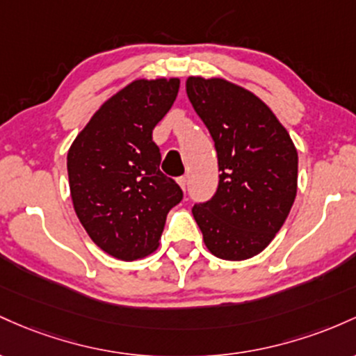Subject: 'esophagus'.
I'll list each match as a JSON object with an SVG mask.
<instances>
[{
  "label": "esophagus",
  "mask_w": 356,
  "mask_h": 356,
  "mask_svg": "<svg viewBox=\"0 0 356 356\" xmlns=\"http://www.w3.org/2000/svg\"><path fill=\"white\" fill-rule=\"evenodd\" d=\"M178 185L181 186L183 191H185L186 190V177H179L178 178Z\"/></svg>",
  "instance_id": "1"
}]
</instances>
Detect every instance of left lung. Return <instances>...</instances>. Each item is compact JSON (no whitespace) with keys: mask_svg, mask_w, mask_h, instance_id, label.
I'll list each match as a JSON object with an SVG mask.
<instances>
[{"mask_svg":"<svg viewBox=\"0 0 356 356\" xmlns=\"http://www.w3.org/2000/svg\"><path fill=\"white\" fill-rule=\"evenodd\" d=\"M186 94L218 156V188L191 211L207 249L245 261L284 225L298 191V151L286 127L250 90L225 79H186Z\"/></svg>","mask_w":356,"mask_h":356,"instance_id":"obj_1","label":"left lung"}]
</instances>
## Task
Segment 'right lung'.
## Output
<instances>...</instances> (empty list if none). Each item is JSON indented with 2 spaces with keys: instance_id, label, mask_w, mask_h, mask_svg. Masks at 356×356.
Returning <instances> with one entry per match:
<instances>
[{
  "instance_id": "obj_1",
  "label": "right lung",
  "mask_w": 356,
  "mask_h": 356,
  "mask_svg": "<svg viewBox=\"0 0 356 356\" xmlns=\"http://www.w3.org/2000/svg\"><path fill=\"white\" fill-rule=\"evenodd\" d=\"M179 79H139L99 107L72 143L67 171L75 213L104 252L136 261L158 249L168 211L183 191L159 170L154 126Z\"/></svg>"
}]
</instances>
